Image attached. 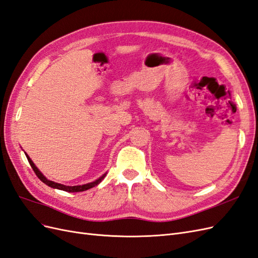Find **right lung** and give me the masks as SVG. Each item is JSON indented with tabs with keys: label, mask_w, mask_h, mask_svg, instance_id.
Instances as JSON below:
<instances>
[{
	"label": "right lung",
	"mask_w": 258,
	"mask_h": 258,
	"mask_svg": "<svg viewBox=\"0 0 258 258\" xmlns=\"http://www.w3.org/2000/svg\"><path fill=\"white\" fill-rule=\"evenodd\" d=\"M27 158H28V161L30 163V166L32 167L33 171L35 172V174L37 175V177L41 179V181L43 183H45L46 185H48L49 187H52V188H56V189H60V190H64V191H68V192H79V191H85L87 189H90L92 188V187H95L97 185H99L101 182H102V179L105 177L106 173L105 172L102 176H100L99 178H97L96 181H93L91 183H87V184H84V185H76V186H67V185H63V184H60V183H56L53 181H49V179H47V177H46L40 170L37 169V167L34 165V162L31 160V158L29 157V155L27 153H25Z\"/></svg>",
	"instance_id": "1"
}]
</instances>
